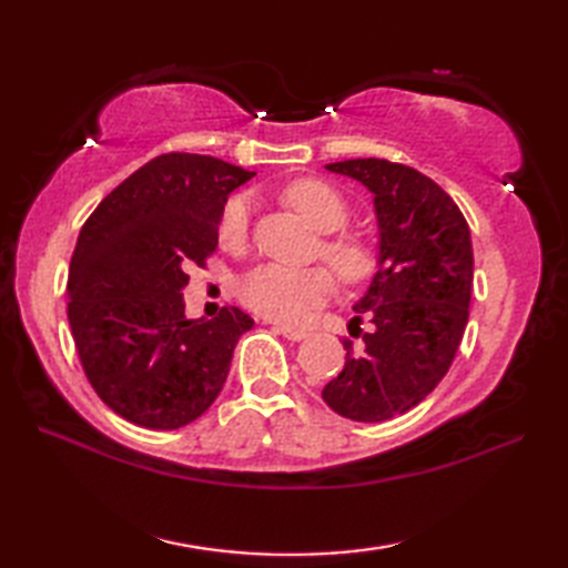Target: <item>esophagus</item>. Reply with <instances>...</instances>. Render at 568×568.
<instances>
[{
    "label": "esophagus",
    "mask_w": 568,
    "mask_h": 568,
    "mask_svg": "<svg viewBox=\"0 0 568 568\" xmlns=\"http://www.w3.org/2000/svg\"><path fill=\"white\" fill-rule=\"evenodd\" d=\"M277 332H281L285 339H291V342H303L305 336H307V332L305 329H297V327H287V324H281V327H275Z\"/></svg>",
    "instance_id": "obj_1"
}]
</instances>
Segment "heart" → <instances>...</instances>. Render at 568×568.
Here are the masks:
<instances>
[{
	"label": "heart",
	"mask_w": 568,
	"mask_h": 568,
	"mask_svg": "<svg viewBox=\"0 0 568 568\" xmlns=\"http://www.w3.org/2000/svg\"><path fill=\"white\" fill-rule=\"evenodd\" d=\"M283 200L315 226L320 234H334L348 222V204L332 185L303 178L283 190ZM251 222V200L232 197L222 210L220 241L226 248L244 246ZM322 258L344 283H358L373 271V251L358 236H334L322 244ZM334 291L332 275L324 268L293 271L283 265H261L239 285V295L258 315L275 322H297L312 307L322 305Z\"/></svg>",
	"instance_id": "b5f03b06"
}]
</instances>
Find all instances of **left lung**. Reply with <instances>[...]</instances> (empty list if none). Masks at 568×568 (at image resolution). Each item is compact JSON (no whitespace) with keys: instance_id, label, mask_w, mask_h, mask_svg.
<instances>
[{"instance_id":"left-lung-1","label":"left lung","mask_w":568,"mask_h":568,"mask_svg":"<svg viewBox=\"0 0 568 568\" xmlns=\"http://www.w3.org/2000/svg\"><path fill=\"white\" fill-rule=\"evenodd\" d=\"M373 195L378 224L376 275L344 342L346 361L322 397L336 415L385 422L419 405L446 376L468 322L474 248L462 210L432 178L383 159L324 165ZM369 332L359 329V317Z\"/></svg>"}]
</instances>
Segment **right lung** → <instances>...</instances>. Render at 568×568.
<instances>
[{"instance_id": "add662e5", "label": "right lung", "mask_w": 568, "mask_h": 568, "mask_svg": "<svg viewBox=\"0 0 568 568\" xmlns=\"http://www.w3.org/2000/svg\"><path fill=\"white\" fill-rule=\"evenodd\" d=\"M253 175L212 155H155L82 226L68 273L72 339L94 393L139 427L207 413L253 327L239 307L187 320L183 297L190 265L216 248L229 195Z\"/></svg>"}]
</instances>
